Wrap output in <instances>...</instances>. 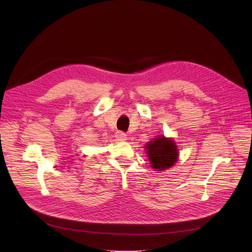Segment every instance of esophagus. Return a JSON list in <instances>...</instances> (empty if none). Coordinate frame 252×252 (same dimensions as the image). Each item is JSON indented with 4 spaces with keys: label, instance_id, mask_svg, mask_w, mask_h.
Listing matches in <instances>:
<instances>
[{
    "label": "esophagus",
    "instance_id": "1",
    "mask_svg": "<svg viewBox=\"0 0 252 252\" xmlns=\"http://www.w3.org/2000/svg\"><path fill=\"white\" fill-rule=\"evenodd\" d=\"M116 137L119 140H125L126 138V134L124 131H117L116 132Z\"/></svg>",
    "mask_w": 252,
    "mask_h": 252
}]
</instances>
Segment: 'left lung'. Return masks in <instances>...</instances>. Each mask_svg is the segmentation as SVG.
Listing matches in <instances>:
<instances>
[{
	"label": "left lung",
	"mask_w": 252,
	"mask_h": 252,
	"mask_svg": "<svg viewBox=\"0 0 252 252\" xmlns=\"http://www.w3.org/2000/svg\"><path fill=\"white\" fill-rule=\"evenodd\" d=\"M146 149L152 167L156 170H164L172 166L177 160V149L174 142L164 136H158L150 141Z\"/></svg>",
	"instance_id": "obj_1"
}]
</instances>
